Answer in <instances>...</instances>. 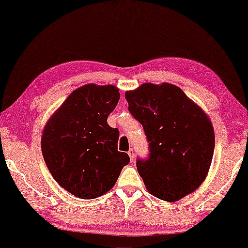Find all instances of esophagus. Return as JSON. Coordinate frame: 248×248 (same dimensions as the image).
Segmentation results:
<instances>
[{"mask_svg":"<svg viewBox=\"0 0 248 248\" xmlns=\"http://www.w3.org/2000/svg\"><path fill=\"white\" fill-rule=\"evenodd\" d=\"M128 154H129V156H130V160H131V162L134 161V158H135V153H134V151H133V149H130V150H129Z\"/></svg>","mask_w":248,"mask_h":248,"instance_id":"obj_1","label":"esophagus"}]
</instances>
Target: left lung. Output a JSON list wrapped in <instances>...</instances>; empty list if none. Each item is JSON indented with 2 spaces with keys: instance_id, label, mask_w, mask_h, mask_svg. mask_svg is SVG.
<instances>
[{
  "instance_id": "obj_1",
  "label": "left lung",
  "mask_w": 248,
  "mask_h": 248,
  "mask_svg": "<svg viewBox=\"0 0 248 248\" xmlns=\"http://www.w3.org/2000/svg\"><path fill=\"white\" fill-rule=\"evenodd\" d=\"M124 96L148 138L149 158L137 159L136 167L149 193L169 202L193 193L206 178L214 155L206 113L168 82H145Z\"/></svg>"
}]
</instances>
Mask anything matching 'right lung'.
<instances>
[{
    "label": "right lung",
    "instance_id": "1",
    "mask_svg": "<svg viewBox=\"0 0 248 248\" xmlns=\"http://www.w3.org/2000/svg\"><path fill=\"white\" fill-rule=\"evenodd\" d=\"M119 90L88 84L69 95L47 122L41 140L46 166L59 185L80 199H94L115 185L130 157L118 152L119 131L107 119Z\"/></svg>",
    "mask_w": 248,
    "mask_h": 248
}]
</instances>
